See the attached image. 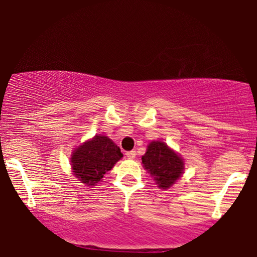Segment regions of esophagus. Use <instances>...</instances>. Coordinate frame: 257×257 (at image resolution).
Here are the masks:
<instances>
[{
  "mask_svg": "<svg viewBox=\"0 0 257 257\" xmlns=\"http://www.w3.org/2000/svg\"><path fill=\"white\" fill-rule=\"evenodd\" d=\"M126 157L128 159H135L136 158V151H130V152H126Z\"/></svg>",
  "mask_w": 257,
  "mask_h": 257,
  "instance_id": "1",
  "label": "esophagus"
}]
</instances>
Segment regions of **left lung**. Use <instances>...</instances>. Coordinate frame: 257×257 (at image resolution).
Instances as JSON below:
<instances>
[{"instance_id": "obj_1", "label": "left lung", "mask_w": 257, "mask_h": 257, "mask_svg": "<svg viewBox=\"0 0 257 257\" xmlns=\"http://www.w3.org/2000/svg\"><path fill=\"white\" fill-rule=\"evenodd\" d=\"M142 163L161 189L172 187L185 171V161L180 154L160 140H153L147 145Z\"/></svg>"}]
</instances>
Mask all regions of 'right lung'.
Returning a JSON list of instances; mask_svg holds the SVG:
<instances>
[{
    "label": "right lung",
    "instance_id": "1",
    "mask_svg": "<svg viewBox=\"0 0 257 257\" xmlns=\"http://www.w3.org/2000/svg\"><path fill=\"white\" fill-rule=\"evenodd\" d=\"M122 158L120 149L106 136L96 135L71 154L70 165L75 177L89 187L97 186L106 172L111 171Z\"/></svg>",
    "mask_w": 257,
    "mask_h": 257
}]
</instances>
